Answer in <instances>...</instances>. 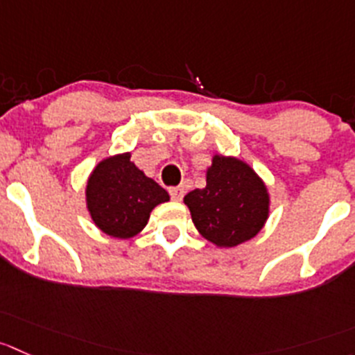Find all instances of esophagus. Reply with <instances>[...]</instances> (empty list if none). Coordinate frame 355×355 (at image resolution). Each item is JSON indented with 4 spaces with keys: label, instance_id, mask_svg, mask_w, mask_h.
Returning <instances> with one entry per match:
<instances>
[{
    "label": "esophagus",
    "instance_id": "obj_1",
    "mask_svg": "<svg viewBox=\"0 0 355 355\" xmlns=\"http://www.w3.org/2000/svg\"><path fill=\"white\" fill-rule=\"evenodd\" d=\"M168 193H171L172 200L180 202L181 198H183V195H184V190H183V188H181V187H178V188H171V190H168Z\"/></svg>",
    "mask_w": 355,
    "mask_h": 355
}]
</instances>
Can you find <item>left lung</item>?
Returning a JSON list of instances; mask_svg holds the SVG:
<instances>
[{
  "label": "left lung",
  "instance_id": "obj_1",
  "mask_svg": "<svg viewBox=\"0 0 355 355\" xmlns=\"http://www.w3.org/2000/svg\"><path fill=\"white\" fill-rule=\"evenodd\" d=\"M207 184L184 197L198 234L218 248H235L259 234L270 212V195L251 165L214 155Z\"/></svg>",
  "mask_w": 355,
  "mask_h": 355
}]
</instances>
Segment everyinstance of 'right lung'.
<instances>
[{
    "instance_id": "obj_1",
    "label": "right lung",
    "mask_w": 355,
    "mask_h": 355,
    "mask_svg": "<svg viewBox=\"0 0 355 355\" xmlns=\"http://www.w3.org/2000/svg\"><path fill=\"white\" fill-rule=\"evenodd\" d=\"M87 209L99 230L130 239L148 225L151 211L168 202V193L130 160V153L104 158L89 175Z\"/></svg>"
}]
</instances>
